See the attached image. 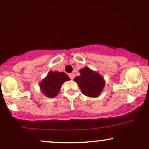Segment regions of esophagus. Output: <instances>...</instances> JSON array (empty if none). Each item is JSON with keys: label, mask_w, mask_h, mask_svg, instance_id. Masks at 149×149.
<instances>
[{"label": "esophagus", "mask_w": 149, "mask_h": 149, "mask_svg": "<svg viewBox=\"0 0 149 149\" xmlns=\"http://www.w3.org/2000/svg\"><path fill=\"white\" fill-rule=\"evenodd\" d=\"M69 77H70V78H71V80H73V78H74L75 76H74V74H73V73H70V74H69Z\"/></svg>", "instance_id": "obj_1"}]
</instances>
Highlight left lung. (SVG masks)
<instances>
[{"instance_id":"obj_1","label":"left lung","mask_w":149,"mask_h":149,"mask_svg":"<svg viewBox=\"0 0 149 149\" xmlns=\"http://www.w3.org/2000/svg\"><path fill=\"white\" fill-rule=\"evenodd\" d=\"M79 72L80 75L74 78V81L78 83L82 93L90 97L100 96L105 86L103 76L89 67H83Z\"/></svg>"}]
</instances>
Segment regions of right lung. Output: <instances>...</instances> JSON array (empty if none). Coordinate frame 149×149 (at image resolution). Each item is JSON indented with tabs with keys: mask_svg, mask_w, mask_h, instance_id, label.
Masks as SVG:
<instances>
[{
	"mask_svg": "<svg viewBox=\"0 0 149 149\" xmlns=\"http://www.w3.org/2000/svg\"><path fill=\"white\" fill-rule=\"evenodd\" d=\"M69 80V77L64 72L50 71L40 81V91L47 97L52 98L59 94L63 83Z\"/></svg>",
	"mask_w": 149,
	"mask_h": 149,
	"instance_id": "right-lung-1",
	"label": "right lung"
}]
</instances>
